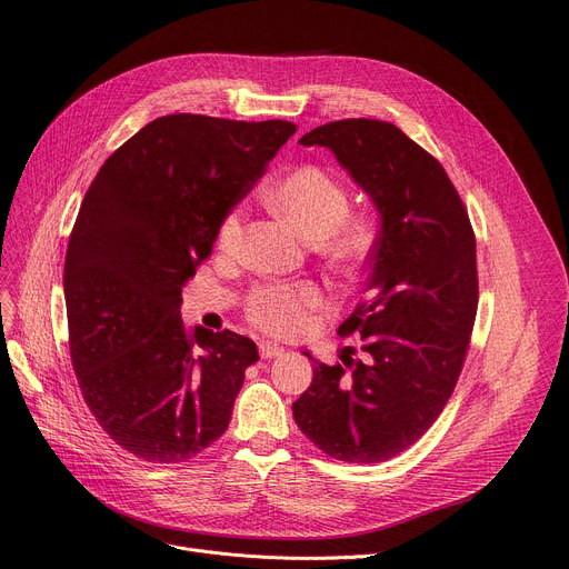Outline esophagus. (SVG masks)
<instances>
[{"mask_svg":"<svg viewBox=\"0 0 569 569\" xmlns=\"http://www.w3.org/2000/svg\"><path fill=\"white\" fill-rule=\"evenodd\" d=\"M258 350H260V357H262V360H272V357L283 355V348H281V346H277V343H272V341H260Z\"/></svg>","mask_w":569,"mask_h":569,"instance_id":"1","label":"esophagus"}]
</instances>
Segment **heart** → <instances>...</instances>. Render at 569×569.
I'll list each match as a JSON object with an SVG mask.
<instances>
[{"mask_svg": "<svg viewBox=\"0 0 569 569\" xmlns=\"http://www.w3.org/2000/svg\"><path fill=\"white\" fill-rule=\"evenodd\" d=\"M267 204L288 219L320 256L341 269L360 267L373 249L376 228L367 217H350V196L339 179L318 166L295 168L264 189ZM244 230L242 207H232L219 223V247H237ZM320 305L311 286H264L251 295L249 316L264 332L290 337L302 332L309 311Z\"/></svg>", "mask_w": 569, "mask_h": 569, "instance_id": "1", "label": "heart"}]
</instances>
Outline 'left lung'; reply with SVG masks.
I'll return each mask as SVG.
<instances>
[{
	"instance_id": "8db88e82",
	"label": "left lung",
	"mask_w": 569,
	"mask_h": 569,
	"mask_svg": "<svg viewBox=\"0 0 569 569\" xmlns=\"http://www.w3.org/2000/svg\"><path fill=\"white\" fill-rule=\"evenodd\" d=\"M300 144L330 149L380 228L367 302L339 327L360 335L367 360L346 371L305 352L313 380L292 417L325 455L380 463L422 438L455 392L477 313L475 234L442 166L395 124L341 119Z\"/></svg>"
}]
</instances>
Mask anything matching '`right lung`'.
I'll list each match as a JSON object with an SVG mask.
<instances>
[{"instance_id":"right-lung-1","label":"right lung","mask_w":569,"mask_h":569,"mask_svg":"<svg viewBox=\"0 0 569 569\" xmlns=\"http://www.w3.org/2000/svg\"><path fill=\"white\" fill-rule=\"evenodd\" d=\"M295 124L168 114L101 166L69 239L64 300L84 403L131 455L177 463L230 422L249 337L182 325V288Z\"/></svg>"}]
</instances>
